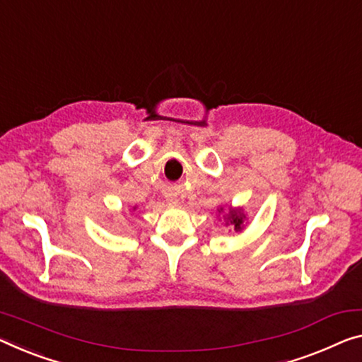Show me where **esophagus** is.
I'll return each mask as SVG.
<instances>
[{
    "mask_svg": "<svg viewBox=\"0 0 362 362\" xmlns=\"http://www.w3.org/2000/svg\"><path fill=\"white\" fill-rule=\"evenodd\" d=\"M170 202H171V204H175V200H173V199H170Z\"/></svg>",
    "mask_w": 362,
    "mask_h": 362,
    "instance_id": "34e87169",
    "label": "esophagus"
}]
</instances>
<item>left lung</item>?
<instances>
[{
	"instance_id": "left-lung-1",
	"label": "left lung",
	"mask_w": 362,
	"mask_h": 362,
	"mask_svg": "<svg viewBox=\"0 0 362 362\" xmlns=\"http://www.w3.org/2000/svg\"><path fill=\"white\" fill-rule=\"evenodd\" d=\"M243 218H244V215L241 214V210H233V212L230 214V223L235 226V230H241Z\"/></svg>"
}]
</instances>
